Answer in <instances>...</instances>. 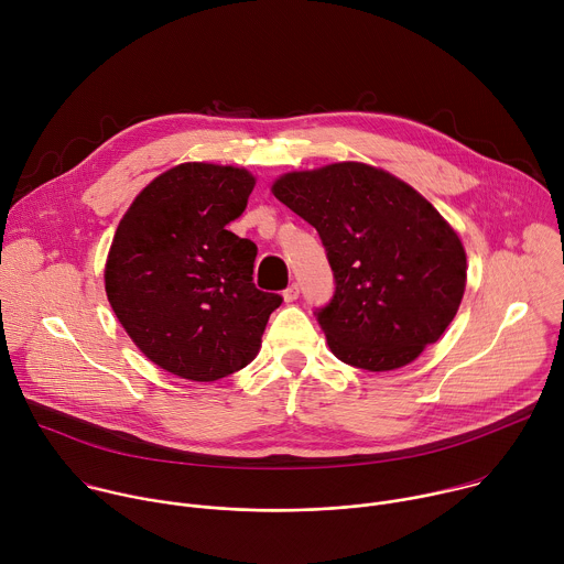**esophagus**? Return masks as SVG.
<instances>
[{
  "instance_id": "1",
  "label": "esophagus",
  "mask_w": 564,
  "mask_h": 564,
  "mask_svg": "<svg viewBox=\"0 0 564 564\" xmlns=\"http://www.w3.org/2000/svg\"><path fill=\"white\" fill-rule=\"evenodd\" d=\"M299 292H301L299 283H292V285H288V288L283 290V299H285V303H292V301H296V299H299Z\"/></svg>"
}]
</instances>
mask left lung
<instances>
[{"instance_id":"1","label":"left lung","mask_w":564,"mask_h":564,"mask_svg":"<svg viewBox=\"0 0 564 564\" xmlns=\"http://www.w3.org/2000/svg\"><path fill=\"white\" fill-rule=\"evenodd\" d=\"M272 192L326 248L335 292L314 316L344 364L394 370L444 335L464 294L466 254L426 198L361 163L285 174Z\"/></svg>"}]
</instances>
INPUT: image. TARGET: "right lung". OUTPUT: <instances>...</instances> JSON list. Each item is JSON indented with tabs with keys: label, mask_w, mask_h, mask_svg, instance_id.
I'll return each instance as SVG.
<instances>
[{
	"label": "right lung",
	"mask_w": 564,
	"mask_h": 564,
	"mask_svg": "<svg viewBox=\"0 0 564 564\" xmlns=\"http://www.w3.org/2000/svg\"><path fill=\"white\" fill-rule=\"evenodd\" d=\"M252 189L246 170L185 163L149 183L116 229L109 303L133 344L172 375L216 381L246 368L283 301L254 285L252 240L225 229Z\"/></svg>",
	"instance_id": "obj_1"
}]
</instances>
